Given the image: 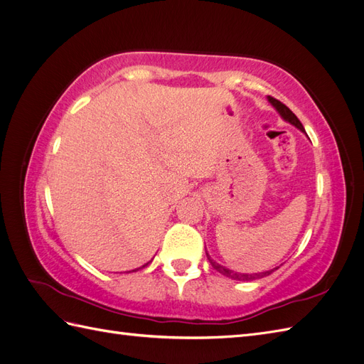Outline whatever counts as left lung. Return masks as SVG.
I'll return each mask as SVG.
<instances>
[{
    "label": "left lung",
    "mask_w": 364,
    "mask_h": 364,
    "mask_svg": "<svg viewBox=\"0 0 364 364\" xmlns=\"http://www.w3.org/2000/svg\"><path fill=\"white\" fill-rule=\"evenodd\" d=\"M269 102L277 107V111L281 114V117L284 118V119H287L289 123H291L293 126H296L297 129L299 130H302V132H305V129H304V126H302V123L299 119H297V117L290 111V109L285 106L284 103H281L279 100H277V98H273V97H269ZM206 257H208V259H209V262H211V266L217 270V272H220L222 274H225V277H228V278H232V279H238V281H252V279H257V278H262V277H267V274H270L273 270H269V272H262V273H253V274H246V273H237V272H232V270H229V269H226V267H223V266H220L218 262H215L214 259H211V257L208 255L206 253Z\"/></svg>",
    "instance_id": "8db88e82"
}]
</instances>
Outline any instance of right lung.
<instances>
[{"label": "right lung", "mask_w": 364, "mask_h": 364, "mask_svg": "<svg viewBox=\"0 0 364 364\" xmlns=\"http://www.w3.org/2000/svg\"><path fill=\"white\" fill-rule=\"evenodd\" d=\"M147 264H149V262H147ZM147 264H144V266H142V267H146V266H147ZM136 270H138V269H136ZM132 272H135V270H132Z\"/></svg>", "instance_id": "obj_1"}]
</instances>
